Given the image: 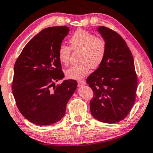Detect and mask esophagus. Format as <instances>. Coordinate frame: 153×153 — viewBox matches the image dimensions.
<instances>
[{
	"label": "esophagus",
	"instance_id": "1",
	"mask_svg": "<svg viewBox=\"0 0 153 153\" xmlns=\"http://www.w3.org/2000/svg\"><path fill=\"white\" fill-rule=\"evenodd\" d=\"M77 84H78L79 86H84L86 85V82L84 80H79L77 81Z\"/></svg>",
	"mask_w": 153,
	"mask_h": 153
}]
</instances>
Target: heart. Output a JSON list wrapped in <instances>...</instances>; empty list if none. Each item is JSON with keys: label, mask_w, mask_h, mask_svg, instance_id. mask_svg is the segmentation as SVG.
Listing matches in <instances>:
<instances>
[{"label": "heart", "mask_w": 153, "mask_h": 153, "mask_svg": "<svg viewBox=\"0 0 153 153\" xmlns=\"http://www.w3.org/2000/svg\"><path fill=\"white\" fill-rule=\"evenodd\" d=\"M71 47L62 44L58 49V57L64 65L69 63L71 49L79 51V64L66 70L67 78L82 79L90 68H96L101 65L105 59L107 51L106 42L104 39L98 37L93 33L85 30H79L69 39Z\"/></svg>", "instance_id": "1"}]
</instances>
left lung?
I'll return each instance as SVG.
<instances>
[{"label":"left lung","instance_id":"obj_1","mask_svg":"<svg viewBox=\"0 0 153 153\" xmlns=\"http://www.w3.org/2000/svg\"><path fill=\"white\" fill-rule=\"evenodd\" d=\"M98 32L107 44L101 65L88 76L94 92L90 110L96 119L115 123L128 115L135 102L137 76L134 59L125 40L117 32L100 26Z\"/></svg>","mask_w":153,"mask_h":153}]
</instances>
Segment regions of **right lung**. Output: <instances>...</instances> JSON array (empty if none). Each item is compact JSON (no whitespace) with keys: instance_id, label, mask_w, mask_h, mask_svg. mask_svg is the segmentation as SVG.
Segmentation results:
<instances>
[{"instance_id":"right-lung-1","label":"right lung","mask_w":153,"mask_h":153,"mask_svg":"<svg viewBox=\"0 0 153 153\" xmlns=\"http://www.w3.org/2000/svg\"><path fill=\"white\" fill-rule=\"evenodd\" d=\"M69 32L66 26L42 30L21 51L14 67L12 93L23 117L38 126H48L62 119L77 82L64 77L58 49Z\"/></svg>"}]
</instances>
